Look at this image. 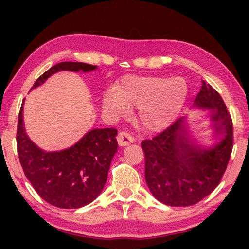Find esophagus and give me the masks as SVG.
Instances as JSON below:
<instances>
[{"label":"esophagus","mask_w":249,"mask_h":249,"mask_svg":"<svg viewBox=\"0 0 249 249\" xmlns=\"http://www.w3.org/2000/svg\"><path fill=\"white\" fill-rule=\"evenodd\" d=\"M134 142H135L134 137L128 133L121 132V133H119V135H117V142H119V145L122 147L127 146L129 144H133Z\"/></svg>","instance_id":"1"}]
</instances>
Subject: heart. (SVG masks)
<instances>
[{"label": "heart", "mask_w": 249, "mask_h": 249, "mask_svg": "<svg viewBox=\"0 0 249 249\" xmlns=\"http://www.w3.org/2000/svg\"><path fill=\"white\" fill-rule=\"evenodd\" d=\"M188 98V84L182 78L162 75H126L114 92L103 99L105 111L124 115L138 108L137 123L147 132H161L177 120Z\"/></svg>", "instance_id": "1"}]
</instances>
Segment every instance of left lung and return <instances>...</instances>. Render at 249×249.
<instances>
[{
    "label": "left lung",
    "mask_w": 249,
    "mask_h": 249,
    "mask_svg": "<svg viewBox=\"0 0 249 249\" xmlns=\"http://www.w3.org/2000/svg\"><path fill=\"white\" fill-rule=\"evenodd\" d=\"M193 107L210 109L218 142L202 147L191 140L187 119L180 117L153 140L142 142L145 178L150 192L170 206H189L215 189L226 170L233 149V123L216 90L202 81Z\"/></svg>",
    "instance_id": "8db88e82"
}]
</instances>
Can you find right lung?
Here are the masks:
<instances>
[{
	"instance_id": "add662e5",
	"label": "right lung",
	"mask_w": 249,
	"mask_h": 249,
	"mask_svg": "<svg viewBox=\"0 0 249 249\" xmlns=\"http://www.w3.org/2000/svg\"><path fill=\"white\" fill-rule=\"evenodd\" d=\"M98 67L83 62H60L36 80L32 90L59 71L90 72ZM23 107L18 123V153L29 182L47 203L61 209H79L90 204L102 192L111 161L117 150L115 128H95L69 148L59 151L40 149L27 136Z\"/></svg>"
}]
</instances>
